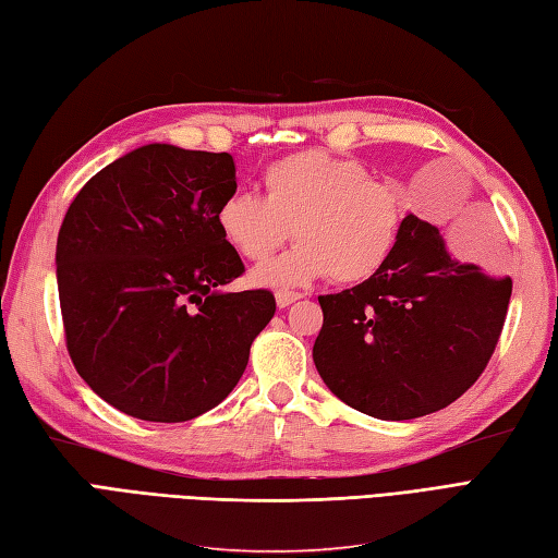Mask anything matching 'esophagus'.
Segmentation results:
<instances>
[{"instance_id": "obj_1", "label": "esophagus", "mask_w": 558, "mask_h": 558, "mask_svg": "<svg viewBox=\"0 0 558 558\" xmlns=\"http://www.w3.org/2000/svg\"><path fill=\"white\" fill-rule=\"evenodd\" d=\"M296 300H302V294H296V292H288V290H280V292H276V304H278L280 308H284V306L294 304Z\"/></svg>"}]
</instances>
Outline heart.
<instances>
[{
    "label": "heart",
    "mask_w": 558,
    "mask_h": 558,
    "mask_svg": "<svg viewBox=\"0 0 558 558\" xmlns=\"http://www.w3.org/2000/svg\"><path fill=\"white\" fill-rule=\"evenodd\" d=\"M262 183L264 197L232 192L216 211L220 235L250 262H266L292 232L300 240L256 268L254 284L300 288L326 276L359 284L390 264L407 223L404 194L361 161L300 151L268 163Z\"/></svg>",
    "instance_id": "b5f03b06"
}]
</instances>
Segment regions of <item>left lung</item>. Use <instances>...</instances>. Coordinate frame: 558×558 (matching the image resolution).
Returning <instances> with one entry per match:
<instances>
[{
  "label": "left lung",
  "mask_w": 558,
  "mask_h": 558,
  "mask_svg": "<svg viewBox=\"0 0 558 558\" xmlns=\"http://www.w3.org/2000/svg\"><path fill=\"white\" fill-rule=\"evenodd\" d=\"M511 278L459 262L439 230L409 214L378 276L318 296L314 364L347 407L411 421L457 401L495 352Z\"/></svg>",
  "instance_id": "left-lung-1"
}]
</instances>
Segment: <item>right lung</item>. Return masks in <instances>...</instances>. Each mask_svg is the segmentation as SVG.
Returning <instances> with one entry per match:
<instances>
[{"instance_id":"add662e5","label":"right lung","mask_w":558,"mask_h":558,"mask_svg":"<svg viewBox=\"0 0 558 558\" xmlns=\"http://www.w3.org/2000/svg\"><path fill=\"white\" fill-rule=\"evenodd\" d=\"M238 190L228 151L145 145L77 192L57 240L75 371L107 404L151 423L218 407L276 314L268 290L220 292L244 274L216 211Z\"/></svg>"}]
</instances>
